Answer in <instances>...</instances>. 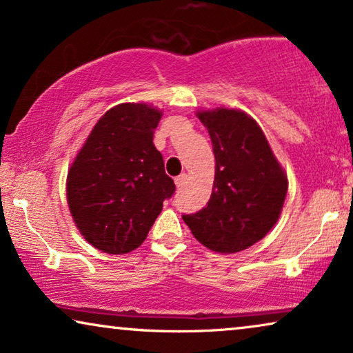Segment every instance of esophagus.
<instances>
[{
	"instance_id": "obj_1",
	"label": "esophagus",
	"mask_w": 353,
	"mask_h": 353,
	"mask_svg": "<svg viewBox=\"0 0 353 353\" xmlns=\"http://www.w3.org/2000/svg\"><path fill=\"white\" fill-rule=\"evenodd\" d=\"M188 176L186 173H181L180 176H176L175 178V185H176V188H183V186H186V183H188Z\"/></svg>"
}]
</instances>
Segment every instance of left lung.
<instances>
[{
  "label": "left lung",
  "instance_id": "8db88e82",
  "mask_svg": "<svg viewBox=\"0 0 353 353\" xmlns=\"http://www.w3.org/2000/svg\"><path fill=\"white\" fill-rule=\"evenodd\" d=\"M197 117L210 134L215 180L210 199L183 215L202 245L221 254L250 248L276 223L288 192V176L262 128L238 109L202 110Z\"/></svg>",
  "mask_w": 353,
  "mask_h": 353
}]
</instances>
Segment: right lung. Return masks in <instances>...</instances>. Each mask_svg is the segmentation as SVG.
<instances>
[{
  "label": "right lung",
  "instance_id": "1",
  "mask_svg": "<svg viewBox=\"0 0 353 353\" xmlns=\"http://www.w3.org/2000/svg\"><path fill=\"white\" fill-rule=\"evenodd\" d=\"M161 110L125 103L98 120L67 173V204L80 233L108 254L132 252L173 196L154 146Z\"/></svg>",
  "mask_w": 353,
  "mask_h": 353
}]
</instances>
